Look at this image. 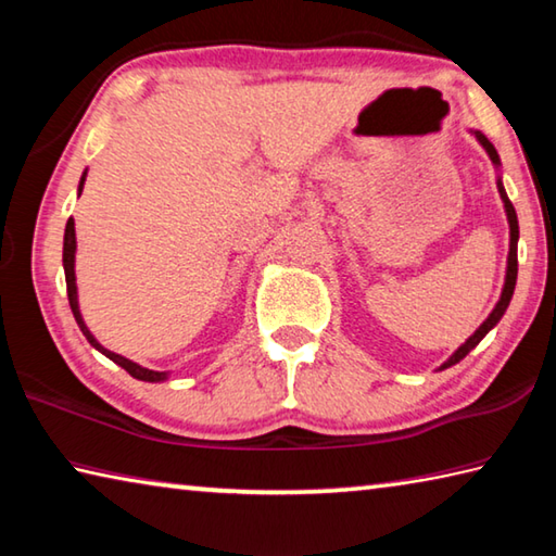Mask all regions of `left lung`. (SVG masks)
<instances>
[{"label": "left lung", "instance_id": "8db88e82", "mask_svg": "<svg viewBox=\"0 0 556 556\" xmlns=\"http://www.w3.org/2000/svg\"><path fill=\"white\" fill-rule=\"evenodd\" d=\"M476 137H478V142H481L483 147H485V152H488V156L493 159V164H501V159H497V152H495V147L488 142V139L481 135V131H476ZM497 191H501V199H503V203H505V213H507V223H510V255H507V275H505V287H503V294H501V301H497L495 304V308H493V314L485 318V321L478 326V331L468 338V341L458 348V351L448 357V361L441 365V370L444 368H451V365H456L458 361H464V357L473 351V348L483 341L485 338V333L491 331V328L501 321L503 318V314H505V308H507V304H510V299H513V291H515V281H517V238H520V230H517V215H515V208H513V203H510V199H507V193H505V188H503V184L497 181Z\"/></svg>", "mask_w": 556, "mask_h": 556}]
</instances>
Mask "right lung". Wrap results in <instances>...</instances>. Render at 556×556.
<instances>
[{"label": "right lung", "instance_id": "right-lung-1", "mask_svg": "<svg viewBox=\"0 0 556 556\" xmlns=\"http://www.w3.org/2000/svg\"><path fill=\"white\" fill-rule=\"evenodd\" d=\"M83 181H86V176L80 178V188H83ZM73 262H75V223H73V218H68V223H65V238H63V269H65V287H68L71 312H73V316H75V321H78L83 336L88 338L92 348H98V351H100L102 355H108L112 363H117L119 368H125V370L131 375V378L144 380V382H159V380H164L166 372L147 370V368H142V365L127 361V357H122V355H117V353L108 351V348H102V345L96 341V338H92V333L88 331V326L83 324V316H80V312H78V294H75V271H73Z\"/></svg>", "mask_w": 556, "mask_h": 556}]
</instances>
